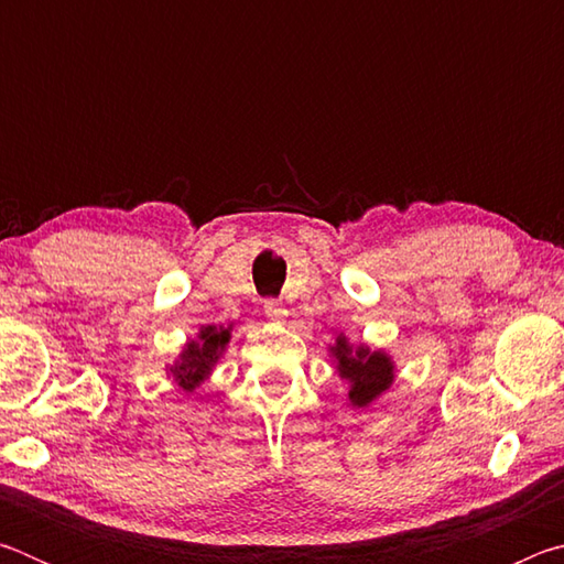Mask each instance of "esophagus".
Masks as SVG:
<instances>
[{"mask_svg": "<svg viewBox=\"0 0 564 564\" xmlns=\"http://www.w3.org/2000/svg\"><path fill=\"white\" fill-rule=\"evenodd\" d=\"M263 311H265V316H269L271 321H283L285 316H289V311H285L279 301H265Z\"/></svg>", "mask_w": 564, "mask_h": 564, "instance_id": "esophagus-1", "label": "esophagus"}]
</instances>
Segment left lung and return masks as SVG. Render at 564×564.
I'll return each mask as SVG.
<instances>
[{
	"label": "left lung",
	"instance_id": "8db88e82",
	"mask_svg": "<svg viewBox=\"0 0 564 564\" xmlns=\"http://www.w3.org/2000/svg\"><path fill=\"white\" fill-rule=\"evenodd\" d=\"M330 352L336 356L338 376L350 383V405H370L393 383V362L383 350H370L366 346L352 348L346 336H338Z\"/></svg>",
	"mask_w": 564,
	"mask_h": 564
}]
</instances>
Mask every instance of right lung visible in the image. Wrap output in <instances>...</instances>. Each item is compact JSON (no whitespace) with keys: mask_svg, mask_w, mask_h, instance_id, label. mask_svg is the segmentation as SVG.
Returning a JSON list of instances; mask_svg holds the SVG:
<instances>
[{"mask_svg":"<svg viewBox=\"0 0 564 564\" xmlns=\"http://www.w3.org/2000/svg\"><path fill=\"white\" fill-rule=\"evenodd\" d=\"M228 338H231V328H216L206 326L198 333L196 340L186 343L184 352H181L176 366L171 368L176 383L186 390H194L204 383V378L212 373L216 360L221 358Z\"/></svg>","mask_w":564,"mask_h":564,"instance_id":"1","label":"right lung"}]
</instances>
